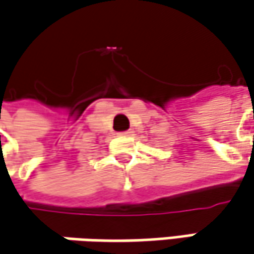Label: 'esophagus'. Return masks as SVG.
<instances>
[{
    "label": "esophagus",
    "mask_w": 254,
    "mask_h": 254,
    "mask_svg": "<svg viewBox=\"0 0 254 254\" xmlns=\"http://www.w3.org/2000/svg\"><path fill=\"white\" fill-rule=\"evenodd\" d=\"M130 133H132L130 130H125V132H121L119 135H121V136H127V135H130Z\"/></svg>",
    "instance_id": "1"
}]
</instances>
